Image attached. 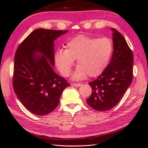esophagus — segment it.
Returning a JSON list of instances; mask_svg holds the SVG:
<instances>
[{
	"mask_svg": "<svg viewBox=\"0 0 148 148\" xmlns=\"http://www.w3.org/2000/svg\"><path fill=\"white\" fill-rule=\"evenodd\" d=\"M71 84H72L73 86H74L75 87H79V86H82L81 83H72Z\"/></svg>",
	"mask_w": 148,
	"mask_h": 148,
	"instance_id": "34e87169",
	"label": "esophagus"
}]
</instances>
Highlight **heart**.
Instances as JSON below:
<instances>
[{
  "label": "heart",
  "mask_w": 148,
  "mask_h": 148,
  "mask_svg": "<svg viewBox=\"0 0 148 148\" xmlns=\"http://www.w3.org/2000/svg\"><path fill=\"white\" fill-rule=\"evenodd\" d=\"M113 51L111 39L81 34L70 39L66 44L65 50L57 51L54 60L58 69L65 77L70 74L74 60H77L78 67L73 79H83L87 75L90 77H96L107 68Z\"/></svg>",
  "instance_id": "heart-1"
}]
</instances>
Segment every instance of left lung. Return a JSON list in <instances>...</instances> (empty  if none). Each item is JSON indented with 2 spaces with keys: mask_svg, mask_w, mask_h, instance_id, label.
Returning <instances> with one entry per match:
<instances>
[{
  "mask_svg": "<svg viewBox=\"0 0 148 148\" xmlns=\"http://www.w3.org/2000/svg\"><path fill=\"white\" fill-rule=\"evenodd\" d=\"M114 51L112 59L102 74L89 84L91 96L86 100L89 106L104 112L117 105L123 96L133 79V56L126 40L114 28Z\"/></svg>",
  "mask_w": 148,
  "mask_h": 148,
  "instance_id": "obj_1",
  "label": "left lung"
}]
</instances>
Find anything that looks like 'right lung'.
<instances>
[{"label":"right lung","mask_w":148,"mask_h":148,"mask_svg":"<svg viewBox=\"0 0 148 148\" xmlns=\"http://www.w3.org/2000/svg\"><path fill=\"white\" fill-rule=\"evenodd\" d=\"M67 31L35 29L16 49L13 89L21 104L34 115H47L54 110L62 92L70 85L52 68L55 65L53 42Z\"/></svg>","instance_id":"right-lung-1"}]
</instances>
